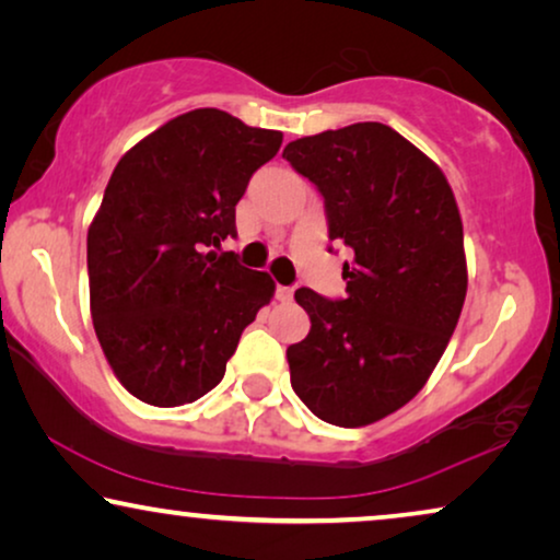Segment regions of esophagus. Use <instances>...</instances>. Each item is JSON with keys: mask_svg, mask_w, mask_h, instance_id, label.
<instances>
[{"mask_svg": "<svg viewBox=\"0 0 560 560\" xmlns=\"http://www.w3.org/2000/svg\"><path fill=\"white\" fill-rule=\"evenodd\" d=\"M275 298H278V301H282V303L293 301V288H290V285H278V290H275Z\"/></svg>", "mask_w": 560, "mask_h": 560, "instance_id": "obj_1", "label": "esophagus"}]
</instances>
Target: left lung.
<instances>
[{
    "mask_svg": "<svg viewBox=\"0 0 560 560\" xmlns=\"http://www.w3.org/2000/svg\"><path fill=\"white\" fill-rule=\"evenodd\" d=\"M282 158L324 196L328 240L354 252L343 298L295 290L311 331L288 347L290 385L326 423H374L418 395L462 316L456 198L441 167L380 121L301 137Z\"/></svg>",
    "mask_w": 560,
    "mask_h": 560,
    "instance_id": "1",
    "label": "left lung"
}]
</instances>
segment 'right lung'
<instances>
[{
    "mask_svg": "<svg viewBox=\"0 0 560 560\" xmlns=\"http://www.w3.org/2000/svg\"><path fill=\"white\" fill-rule=\"evenodd\" d=\"M280 144L275 129L196 109L114 167L86 242L91 318L137 400L178 408L203 397L270 303V275L211 247L236 236V203Z\"/></svg>",
    "mask_w": 560,
    "mask_h": 560,
    "instance_id": "obj_1",
    "label": "right lung"
}]
</instances>
